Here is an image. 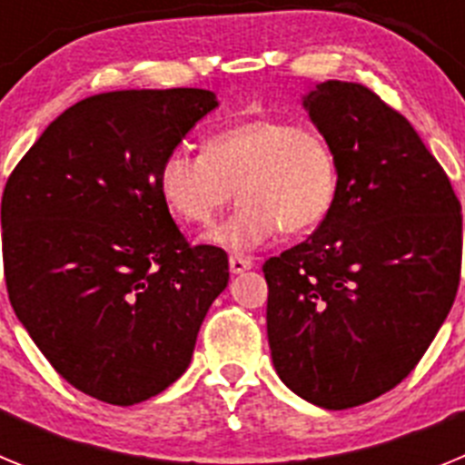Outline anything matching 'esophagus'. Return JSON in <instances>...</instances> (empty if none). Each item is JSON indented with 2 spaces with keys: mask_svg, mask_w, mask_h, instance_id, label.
Instances as JSON below:
<instances>
[{
  "mask_svg": "<svg viewBox=\"0 0 465 465\" xmlns=\"http://www.w3.org/2000/svg\"><path fill=\"white\" fill-rule=\"evenodd\" d=\"M228 265H230V272L242 274V272H246V270L253 268V261L246 256H230Z\"/></svg>",
  "mask_w": 465,
  "mask_h": 465,
  "instance_id": "obj_1",
  "label": "esophagus"
}]
</instances>
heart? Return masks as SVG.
Listing matches in <instances>:
<instances>
[{"instance_id":"obj_1","label":"heart","mask_w":465,"mask_h":465,"mask_svg":"<svg viewBox=\"0 0 465 465\" xmlns=\"http://www.w3.org/2000/svg\"><path fill=\"white\" fill-rule=\"evenodd\" d=\"M235 186L242 204L207 242L244 253L282 228L300 235L322 223L338 193V160L316 127L249 118L213 133L203 153L174 149L160 163V195L186 223H209Z\"/></svg>"}]
</instances>
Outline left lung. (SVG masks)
<instances>
[{
	"instance_id": "1",
	"label": "left lung",
	"mask_w": 465,
	"mask_h": 465,
	"mask_svg": "<svg viewBox=\"0 0 465 465\" xmlns=\"http://www.w3.org/2000/svg\"><path fill=\"white\" fill-rule=\"evenodd\" d=\"M338 160V193L302 244L262 265L279 380L326 410L401 384L450 314L461 277V204L408 118L371 88L302 97Z\"/></svg>"
}]
</instances>
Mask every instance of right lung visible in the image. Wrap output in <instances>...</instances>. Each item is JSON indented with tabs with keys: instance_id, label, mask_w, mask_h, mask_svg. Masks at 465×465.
Masks as SVG:
<instances>
[{
	"instance_id": "1",
	"label": "right lung",
	"mask_w": 465,
	"mask_h": 465,
	"mask_svg": "<svg viewBox=\"0 0 465 465\" xmlns=\"http://www.w3.org/2000/svg\"><path fill=\"white\" fill-rule=\"evenodd\" d=\"M216 106L203 88L93 94L8 176L11 307L53 368L97 401L134 405L179 380L228 286L223 249L188 244L158 191L163 158Z\"/></svg>"
}]
</instances>
